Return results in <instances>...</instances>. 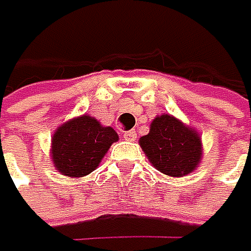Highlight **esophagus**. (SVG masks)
<instances>
[{"mask_svg": "<svg viewBox=\"0 0 251 251\" xmlns=\"http://www.w3.org/2000/svg\"><path fill=\"white\" fill-rule=\"evenodd\" d=\"M123 136L126 140H128V141H133L135 138H136V132L135 130H126L124 133H123Z\"/></svg>", "mask_w": 251, "mask_h": 251, "instance_id": "esophagus-1", "label": "esophagus"}]
</instances>
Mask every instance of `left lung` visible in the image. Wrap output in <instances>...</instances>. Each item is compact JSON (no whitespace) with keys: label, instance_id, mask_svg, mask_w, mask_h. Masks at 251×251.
Returning a JSON list of instances; mask_svg holds the SVG:
<instances>
[{"label":"left lung","instance_id":"obj_1","mask_svg":"<svg viewBox=\"0 0 251 251\" xmlns=\"http://www.w3.org/2000/svg\"><path fill=\"white\" fill-rule=\"evenodd\" d=\"M140 146L154 167L163 175L180 177L192 173L201 160L198 133L170 115L157 116Z\"/></svg>","mask_w":251,"mask_h":251}]
</instances>
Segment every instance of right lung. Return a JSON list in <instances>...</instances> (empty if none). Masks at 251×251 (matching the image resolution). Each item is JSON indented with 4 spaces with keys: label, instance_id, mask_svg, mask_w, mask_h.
Wrapping results in <instances>:
<instances>
[{
    "label": "right lung",
    "instance_id": "1",
    "mask_svg": "<svg viewBox=\"0 0 251 251\" xmlns=\"http://www.w3.org/2000/svg\"><path fill=\"white\" fill-rule=\"evenodd\" d=\"M118 141L111 127H102L91 116H80L62 124L53 135V163L62 175L81 177L99 167L108 148Z\"/></svg>",
    "mask_w": 251,
    "mask_h": 251
}]
</instances>
